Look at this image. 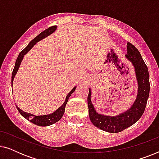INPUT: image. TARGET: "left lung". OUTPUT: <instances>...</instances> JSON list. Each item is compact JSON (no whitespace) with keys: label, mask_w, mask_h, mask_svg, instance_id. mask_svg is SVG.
<instances>
[{"label":"left lung","mask_w":159,"mask_h":159,"mask_svg":"<svg viewBox=\"0 0 159 159\" xmlns=\"http://www.w3.org/2000/svg\"><path fill=\"white\" fill-rule=\"evenodd\" d=\"M125 57L132 63L134 69L138 94L135 101L127 111L116 116H107L96 111L91 101V89L89 88L88 104L89 116L93 125L98 129L111 133L123 131L137 122L144 113L150 93L149 73L140 52L133 45L127 43V51Z\"/></svg>","instance_id":"1"}]
</instances>
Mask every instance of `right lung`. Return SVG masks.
Instances as JSON below:
<instances>
[{"instance_id": "add662e5", "label": "right lung", "mask_w": 159, "mask_h": 159, "mask_svg": "<svg viewBox=\"0 0 159 159\" xmlns=\"http://www.w3.org/2000/svg\"><path fill=\"white\" fill-rule=\"evenodd\" d=\"M57 30V26H53V27H51L49 28H48L45 30L41 32L40 34H39L36 38H34L33 40L32 41H30V43L28 44L27 47L25 48V49L23 50L19 54L18 58L16 61V63H15V66H14V69L13 70L12 72V77H11V86L13 87V82H14V79L16 76L17 71H18L19 66H20V64L21 61H22L24 56H25V54H27L28 52H29L30 50H31L32 48L34 47V45L36 44L37 43L43 39H44L45 38H47L48 36H49L50 34H53L56 30ZM77 88V86L74 87L72 90H71L70 92L68 93V95H66V99L61 106L60 107H58L57 109H56L55 111H53V113L49 114H45V115H34L32 114H30V113H27V112H25L24 111H22L21 108H19L18 106L16 105V108L18 109L19 112L20 113V114L23 117H25L26 119H27L28 121H31L32 123L34 124V125H38V126H40V127H47V126H50L51 125H53L60 120L62 118L63 115L64 114L65 111V107H66V105L68 102V100L69 98V97L71 96V95L75 91V89Z\"/></svg>"}]
</instances>
